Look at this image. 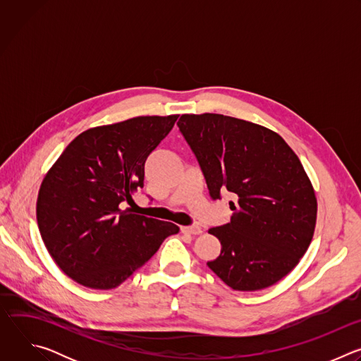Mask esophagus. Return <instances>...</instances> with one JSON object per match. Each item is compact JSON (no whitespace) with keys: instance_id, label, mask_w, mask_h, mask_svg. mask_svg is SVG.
<instances>
[{"instance_id":"1","label":"esophagus","mask_w":361,"mask_h":361,"mask_svg":"<svg viewBox=\"0 0 361 361\" xmlns=\"http://www.w3.org/2000/svg\"><path fill=\"white\" fill-rule=\"evenodd\" d=\"M181 231L185 234H192V235H198L202 233L201 227L198 226H187V227H181Z\"/></svg>"}]
</instances>
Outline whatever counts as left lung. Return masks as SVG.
I'll use <instances>...</instances> for the list:
<instances>
[{
  "label": "left lung",
  "instance_id": "left-lung-1",
  "mask_svg": "<svg viewBox=\"0 0 361 361\" xmlns=\"http://www.w3.org/2000/svg\"><path fill=\"white\" fill-rule=\"evenodd\" d=\"M177 126L210 197H237L230 223L209 230L221 252L207 266L233 290L276 284L298 264L316 227V194L295 152L277 133L221 114H184Z\"/></svg>",
  "mask_w": 361,
  "mask_h": 361
}]
</instances>
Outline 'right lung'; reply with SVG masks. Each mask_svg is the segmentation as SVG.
Segmentation results:
<instances>
[{"instance_id":"add662e5","label":"right lung","mask_w":361,"mask_h":361,"mask_svg":"<svg viewBox=\"0 0 361 361\" xmlns=\"http://www.w3.org/2000/svg\"><path fill=\"white\" fill-rule=\"evenodd\" d=\"M178 116L135 117L75 137L44 177L37 200L41 238L74 281L110 290L144 266L173 223L124 209L144 187V164Z\"/></svg>"}]
</instances>
